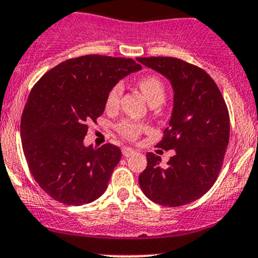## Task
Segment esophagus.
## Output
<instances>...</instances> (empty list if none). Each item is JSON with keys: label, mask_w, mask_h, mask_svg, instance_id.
Here are the masks:
<instances>
[{"label": "esophagus", "mask_w": 258, "mask_h": 258, "mask_svg": "<svg viewBox=\"0 0 258 258\" xmlns=\"http://www.w3.org/2000/svg\"><path fill=\"white\" fill-rule=\"evenodd\" d=\"M136 153V151L135 149H132V148H130V147H123L122 148V155L123 157H131L132 154H135Z\"/></svg>", "instance_id": "34e87169"}]
</instances>
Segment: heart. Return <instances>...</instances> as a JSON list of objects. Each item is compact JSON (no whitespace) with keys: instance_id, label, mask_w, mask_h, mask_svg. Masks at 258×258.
Returning <instances> with one entry per match:
<instances>
[{"instance_id":"obj_1","label":"heart","mask_w":258,"mask_h":258,"mask_svg":"<svg viewBox=\"0 0 258 258\" xmlns=\"http://www.w3.org/2000/svg\"><path fill=\"white\" fill-rule=\"evenodd\" d=\"M137 86L142 92L144 98L149 103V105L158 106L164 103L166 98L165 82L157 75H147L138 79ZM123 88L122 84L117 83L110 89L106 97V107L112 110L120 105L121 97H122ZM147 130V126L142 122H137L134 120H122L116 124V131L121 137L128 141H136Z\"/></svg>"}]
</instances>
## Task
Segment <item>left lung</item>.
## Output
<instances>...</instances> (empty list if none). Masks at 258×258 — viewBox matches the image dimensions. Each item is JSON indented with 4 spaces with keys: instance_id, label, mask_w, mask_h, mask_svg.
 Returning a JSON list of instances; mask_svg holds the SVG:
<instances>
[{
    "instance_id": "1",
    "label": "left lung",
    "mask_w": 258,
    "mask_h": 258,
    "mask_svg": "<svg viewBox=\"0 0 258 258\" xmlns=\"http://www.w3.org/2000/svg\"><path fill=\"white\" fill-rule=\"evenodd\" d=\"M137 61L170 79L174 110L157 147L176 152L166 166L159 155L147 153L140 186L158 205H187L207 194L222 170L230 136L228 106L213 78L196 64L165 56Z\"/></svg>"
}]
</instances>
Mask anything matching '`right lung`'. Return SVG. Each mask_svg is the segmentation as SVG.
<instances>
[{"label": "right lung", "mask_w": 258, "mask_h": 258, "mask_svg": "<svg viewBox=\"0 0 258 258\" xmlns=\"http://www.w3.org/2000/svg\"><path fill=\"white\" fill-rule=\"evenodd\" d=\"M140 69L132 58L86 55L61 62L34 84L22 114V146L33 177L51 198L82 206L106 191L120 148L84 147L83 140L110 89Z\"/></svg>", "instance_id": "obj_1"}]
</instances>
